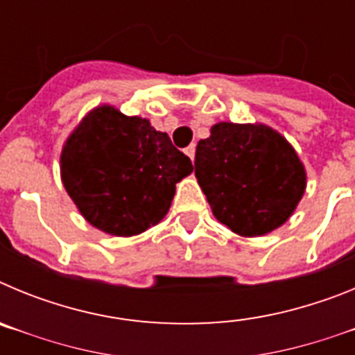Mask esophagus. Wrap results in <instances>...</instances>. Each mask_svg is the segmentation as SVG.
Segmentation results:
<instances>
[{
	"instance_id": "esophagus-1",
	"label": "esophagus",
	"mask_w": 355,
	"mask_h": 355,
	"mask_svg": "<svg viewBox=\"0 0 355 355\" xmlns=\"http://www.w3.org/2000/svg\"><path fill=\"white\" fill-rule=\"evenodd\" d=\"M184 153H187L188 158L193 162V158H196V146H193V144H192V146H188L187 149H184Z\"/></svg>"
}]
</instances>
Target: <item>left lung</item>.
I'll use <instances>...</instances> for the list:
<instances>
[{
    "mask_svg": "<svg viewBox=\"0 0 355 355\" xmlns=\"http://www.w3.org/2000/svg\"><path fill=\"white\" fill-rule=\"evenodd\" d=\"M196 178L215 218L243 238L293 215L307 175L293 146L265 124L216 122L196 149Z\"/></svg>",
    "mask_w": 355,
    "mask_h": 355,
    "instance_id": "1",
    "label": "left lung"
}]
</instances>
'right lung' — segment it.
Segmentation results:
<instances>
[{
  "instance_id": "obj_1",
  "label": "right lung",
  "mask_w": 355,
  "mask_h": 355,
  "mask_svg": "<svg viewBox=\"0 0 355 355\" xmlns=\"http://www.w3.org/2000/svg\"><path fill=\"white\" fill-rule=\"evenodd\" d=\"M192 162L147 119L96 106L65 140L60 175L83 218L112 236H137L167 215Z\"/></svg>"
}]
</instances>
